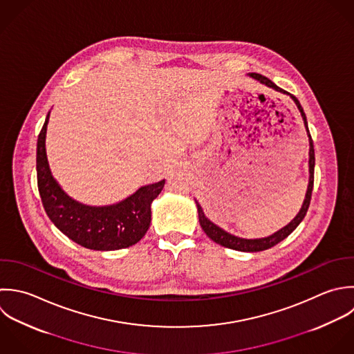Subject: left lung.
<instances>
[{
	"label": "left lung",
	"instance_id": "obj_1",
	"mask_svg": "<svg viewBox=\"0 0 354 354\" xmlns=\"http://www.w3.org/2000/svg\"><path fill=\"white\" fill-rule=\"evenodd\" d=\"M250 77H252L254 80L259 81L261 84L266 85L268 88H272L277 92H281V93H286V95H290V97L295 102L298 110L301 111V115H302V120H304V124H305V129H306V133H308V138H309V185H308V190H306V196H305V200H304V204L299 209V212L297 214V216L288 223L284 227H281L280 230H277L276 233L268 236V237H262V239H243V237H237L234 234H230L227 233L226 230H223L222 227H219L218 225H215L214 222H211L201 205L198 204V201L196 200V205H197V211H198V222L204 230V233L212 240L215 241L216 244L222 245V247H226V248H232V250H236V251H241V252H259V251H265V250H269L272 247H274L276 244H279L280 241H283L284 239H287L297 227L298 225L304 221L308 209H309V205H310V198H312V192H313V182H315V146H313V140H312V136H310V132H309V127H308V120H306V114L299 103V100L286 92L284 89H281L280 86H277L272 80H269L268 77L262 75V74H258V73H250L248 74Z\"/></svg>",
	"mask_w": 354,
	"mask_h": 354
}]
</instances>
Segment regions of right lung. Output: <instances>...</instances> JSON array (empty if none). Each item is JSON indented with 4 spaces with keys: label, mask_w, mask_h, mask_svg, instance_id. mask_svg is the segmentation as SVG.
I'll return each instance as SVG.
<instances>
[{
    "label": "right lung",
    "mask_w": 354,
    "mask_h": 354,
    "mask_svg": "<svg viewBox=\"0 0 354 354\" xmlns=\"http://www.w3.org/2000/svg\"><path fill=\"white\" fill-rule=\"evenodd\" d=\"M49 113L37 140V183L50 222L70 240L95 251L128 248L143 239L151 221V203L165 179L139 187L133 194L110 205H86L71 198L52 176L46 149Z\"/></svg>",
    "instance_id": "obj_1"
}]
</instances>
